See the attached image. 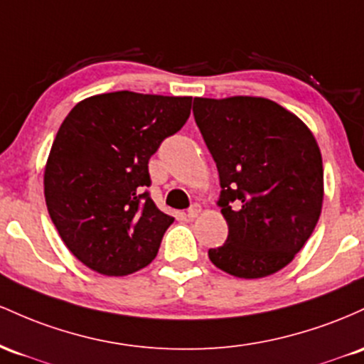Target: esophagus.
<instances>
[{"instance_id":"34e87169","label":"esophagus","mask_w":364,"mask_h":364,"mask_svg":"<svg viewBox=\"0 0 364 364\" xmlns=\"http://www.w3.org/2000/svg\"><path fill=\"white\" fill-rule=\"evenodd\" d=\"M199 213H201V206H199V204H193V206H191L189 210H187V218L194 220Z\"/></svg>"}]
</instances>
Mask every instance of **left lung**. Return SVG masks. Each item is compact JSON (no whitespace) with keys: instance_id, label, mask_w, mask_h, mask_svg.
<instances>
[{"instance_id":"obj_1","label":"left lung","mask_w":364,"mask_h":364,"mask_svg":"<svg viewBox=\"0 0 364 364\" xmlns=\"http://www.w3.org/2000/svg\"><path fill=\"white\" fill-rule=\"evenodd\" d=\"M194 120L216 163L228 223L211 263L239 279L282 270L313 234L323 203V163L313 134L264 97H194Z\"/></svg>"}]
</instances>
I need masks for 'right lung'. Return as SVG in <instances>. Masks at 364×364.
I'll return each instance as SVG.
<instances>
[{"instance_id":"1","label":"right lung","mask_w":364,"mask_h":364,"mask_svg":"<svg viewBox=\"0 0 364 364\" xmlns=\"http://www.w3.org/2000/svg\"><path fill=\"white\" fill-rule=\"evenodd\" d=\"M193 97L118 91L73 106L51 146L44 198L77 259L108 277L148 267L173 218L151 199L149 158L183 127Z\"/></svg>"}]
</instances>
